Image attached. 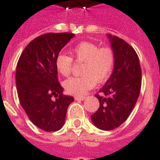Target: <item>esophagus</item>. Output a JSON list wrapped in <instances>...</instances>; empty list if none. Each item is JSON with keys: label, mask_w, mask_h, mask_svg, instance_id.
Listing matches in <instances>:
<instances>
[{"label": "esophagus", "mask_w": 160, "mask_h": 160, "mask_svg": "<svg viewBox=\"0 0 160 160\" xmlns=\"http://www.w3.org/2000/svg\"><path fill=\"white\" fill-rule=\"evenodd\" d=\"M85 99V96H75V100H84Z\"/></svg>", "instance_id": "1"}]
</instances>
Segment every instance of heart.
<instances>
[{"label": "heart", "mask_w": 160, "mask_h": 160, "mask_svg": "<svg viewBox=\"0 0 160 160\" xmlns=\"http://www.w3.org/2000/svg\"><path fill=\"white\" fill-rule=\"evenodd\" d=\"M72 57L84 62L80 77H72L64 82L65 90L70 95H82L109 77L114 65V53L109 47L99 48L95 44L84 41L71 51ZM55 67L60 74L69 76L72 69V58L60 54L55 59Z\"/></svg>", "instance_id": "obj_1"}]
</instances>
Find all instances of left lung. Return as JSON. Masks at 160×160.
<instances>
[{
    "label": "left lung",
    "instance_id": "8db88e82",
    "mask_svg": "<svg viewBox=\"0 0 160 160\" xmlns=\"http://www.w3.org/2000/svg\"><path fill=\"white\" fill-rule=\"evenodd\" d=\"M114 53L110 77L95 97L100 107L91 115L95 126L112 130L124 123L134 109L141 89L142 71L139 56L130 45L118 36L109 35Z\"/></svg>",
    "mask_w": 160,
    "mask_h": 160
}]
</instances>
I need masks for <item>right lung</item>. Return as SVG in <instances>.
Listing matches in <instances>:
<instances>
[{"label": "right lung", "mask_w": 160, "mask_h": 160, "mask_svg": "<svg viewBox=\"0 0 160 160\" xmlns=\"http://www.w3.org/2000/svg\"><path fill=\"white\" fill-rule=\"evenodd\" d=\"M74 36L69 32L41 35L26 46L17 62L20 104L31 121L45 131L62 128L68 106L74 101L72 96L63 94L55 67L57 55Z\"/></svg>", "instance_id": "1"}]
</instances>
